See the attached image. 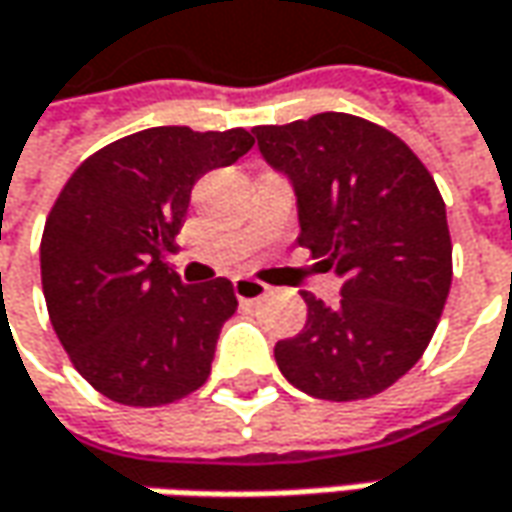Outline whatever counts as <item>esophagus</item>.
Masks as SVG:
<instances>
[{
    "label": "esophagus",
    "instance_id": "obj_1",
    "mask_svg": "<svg viewBox=\"0 0 512 512\" xmlns=\"http://www.w3.org/2000/svg\"><path fill=\"white\" fill-rule=\"evenodd\" d=\"M267 290H270V287L262 285V282H256V279H245V276L233 279V293H236L239 302H259V299H265Z\"/></svg>",
    "mask_w": 512,
    "mask_h": 512
}]
</instances>
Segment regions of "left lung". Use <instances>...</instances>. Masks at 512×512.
<instances>
[{
	"instance_id": "obj_1",
	"label": "left lung",
	"mask_w": 512,
	"mask_h": 512,
	"mask_svg": "<svg viewBox=\"0 0 512 512\" xmlns=\"http://www.w3.org/2000/svg\"><path fill=\"white\" fill-rule=\"evenodd\" d=\"M253 136L293 185L296 242L342 279L336 305L302 290L307 322L276 342V364L313 399L376 396L422 359L450 293L442 193L396 133L350 113L259 125Z\"/></svg>"
}]
</instances>
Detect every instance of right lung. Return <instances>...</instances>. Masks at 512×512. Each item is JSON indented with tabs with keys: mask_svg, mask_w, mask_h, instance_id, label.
I'll list each match as a JSON object with an SVG mask.
<instances>
[{
	"mask_svg": "<svg viewBox=\"0 0 512 512\" xmlns=\"http://www.w3.org/2000/svg\"><path fill=\"white\" fill-rule=\"evenodd\" d=\"M253 148L245 128H148L85 159L42 233L50 325L102 396L156 407L199 390L236 313L227 279L185 285L168 265L190 190Z\"/></svg>",
	"mask_w": 512,
	"mask_h": 512,
	"instance_id": "right-lung-1",
	"label": "right lung"
}]
</instances>
